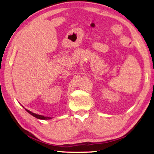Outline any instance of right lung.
<instances>
[{"label":"right lung","instance_id":"obj_1","mask_svg":"<svg viewBox=\"0 0 154 154\" xmlns=\"http://www.w3.org/2000/svg\"><path fill=\"white\" fill-rule=\"evenodd\" d=\"M26 111L28 113H29L30 115H32V116L35 117V118H37V119H51V118H49V117H45L43 116H40V115H37L36 113H32V112L27 110V109H26Z\"/></svg>","mask_w":154,"mask_h":154}]
</instances>
